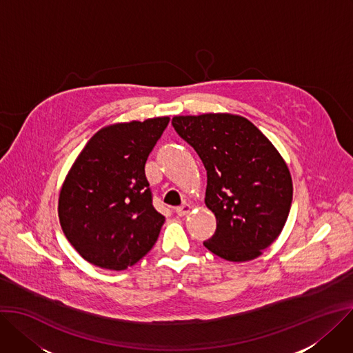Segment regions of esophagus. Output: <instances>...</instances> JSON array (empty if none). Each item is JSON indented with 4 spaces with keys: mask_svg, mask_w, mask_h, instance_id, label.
Masks as SVG:
<instances>
[{
    "mask_svg": "<svg viewBox=\"0 0 353 353\" xmlns=\"http://www.w3.org/2000/svg\"><path fill=\"white\" fill-rule=\"evenodd\" d=\"M190 210H191L190 204H187V203H183V204H181L180 207H177L174 211H176V214H177L179 216H183V215L188 214V212H190Z\"/></svg>",
    "mask_w": 353,
    "mask_h": 353,
    "instance_id": "1",
    "label": "esophagus"
}]
</instances>
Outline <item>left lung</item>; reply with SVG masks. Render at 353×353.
Instances as JSON below:
<instances>
[{"label":"left lung","mask_w":353,"mask_h":353,"mask_svg":"<svg viewBox=\"0 0 353 353\" xmlns=\"http://www.w3.org/2000/svg\"><path fill=\"white\" fill-rule=\"evenodd\" d=\"M174 131L207 170L205 204L216 218L204 246L230 262L252 261L280 235L290 212L293 183L270 141L243 117H174Z\"/></svg>","instance_id":"left-lung-1"}]
</instances>
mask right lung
Here are the masks:
<instances>
[{
	"label": "right lung",
	"instance_id": "right-lung-1",
	"mask_svg": "<svg viewBox=\"0 0 353 353\" xmlns=\"http://www.w3.org/2000/svg\"><path fill=\"white\" fill-rule=\"evenodd\" d=\"M169 121L162 117L103 128L87 142L63 183L61 230L91 265L123 270L157 241L165 216L152 204L145 165Z\"/></svg>",
	"mask_w": 353,
	"mask_h": 353
}]
</instances>
